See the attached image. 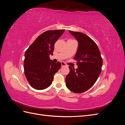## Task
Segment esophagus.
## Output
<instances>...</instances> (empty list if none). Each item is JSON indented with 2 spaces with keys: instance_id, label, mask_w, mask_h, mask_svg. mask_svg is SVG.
I'll return each instance as SVG.
<instances>
[{
  "instance_id": "1",
  "label": "esophagus",
  "mask_w": 125,
  "mask_h": 125,
  "mask_svg": "<svg viewBox=\"0 0 125 125\" xmlns=\"http://www.w3.org/2000/svg\"><path fill=\"white\" fill-rule=\"evenodd\" d=\"M61 64H62V67L67 66V65H66V64L65 62H61Z\"/></svg>"
}]
</instances>
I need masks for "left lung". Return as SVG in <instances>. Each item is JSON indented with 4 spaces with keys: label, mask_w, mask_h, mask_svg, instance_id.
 Here are the masks:
<instances>
[{
    "label": "left lung",
    "mask_w": 125,
    "mask_h": 125,
    "mask_svg": "<svg viewBox=\"0 0 125 125\" xmlns=\"http://www.w3.org/2000/svg\"><path fill=\"white\" fill-rule=\"evenodd\" d=\"M78 42V48L74 59L78 68L69 67L70 72L66 77V85L71 91L81 93L94 85L101 73L103 60L94 41L81 32L69 31Z\"/></svg>",
    "instance_id": "8db88e82"
}]
</instances>
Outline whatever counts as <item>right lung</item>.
I'll list each match as a JSON object with an SVG mask.
<instances>
[{"label": "right lung", "instance_id": "right-lung-1", "mask_svg": "<svg viewBox=\"0 0 125 125\" xmlns=\"http://www.w3.org/2000/svg\"><path fill=\"white\" fill-rule=\"evenodd\" d=\"M65 30H49L42 33L25 51L24 60L25 75L29 84L36 90H43L52 83L54 74L61 67L50 58L54 44Z\"/></svg>", "mask_w": 125, "mask_h": 125}]
</instances>
